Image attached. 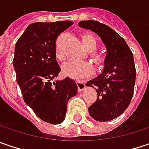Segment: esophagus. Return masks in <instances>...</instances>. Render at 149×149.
<instances>
[{
    "label": "esophagus",
    "instance_id": "1",
    "mask_svg": "<svg viewBox=\"0 0 149 149\" xmlns=\"http://www.w3.org/2000/svg\"><path fill=\"white\" fill-rule=\"evenodd\" d=\"M77 88H78V91L81 92L85 88V83L83 81H77Z\"/></svg>",
    "mask_w": 149,
    "mask_h": 149
}]
</instances>
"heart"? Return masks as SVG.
<instances>
[{
  "instance_id": "1",
  "label": "heart",
  "mask_w": 149,
  "mask_h": 149,
  "mask_svg": "<svg viewBox=\"0 0 149 149\" xmlns=\"http://www.w3.org/2000/svg\"><path fill=\"white\" fill-rule=\"evenodd\" d=\"M82 43L84 48L88 51L91 52L89 57L97 69H100L104 66L105 63V56L104 54L94 52L98 47V40L97 38L91 33H84L82 35ZM93 51V52L92 51ZM56 56L58 59L62 60L63 55L59 51H56ZM92 65L84 61H77L72 60L65 63L62 66V72L64 74L73 79H81L84 78L92 73Z\"/></svg>"
}]
</instances>
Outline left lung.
Here are the masks:
<instances>
[{"mask_svg": "<svg viewBox=\"0 0 149 149\" xmlns=\"http://www.w3.org/2000/svg\"><path fill=\"white\" fill-rule=\"evenodd\" d=\"M78 26L97 33L107 49L104 71L86 86L94 88L96 101L88 107L89 115L98 121H109L128 107L134 93L136 68L133 54L125 40L109 26L98 21H81Z\"/></svg>", "mask_w": 149, "mask_h": 149, "instance_id": "obj_1", "label": "left lung"}]
</instances>
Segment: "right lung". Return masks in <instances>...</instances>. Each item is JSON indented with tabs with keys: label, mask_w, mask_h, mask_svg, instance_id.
<instances>
[{
	"label": "right lung",
	"mask_w": 149,
	"mask_h": 149,
	"mask_svg": "<svg viewBox=\"0 0 149 149\" xmlns=\"http://www.w3.org/2000/svg\"><path fill=\"white\" fill-rule=\"evenodd\" d=\"M71 21L30 24L15 46L13 66L24 102L42 120L60 124L66 118L68 100L77 93L74 80L53 81L61 71L56 54L59 34Z\"/></svg>",
	"instance_id": "add662e5"
}]
</instances>
